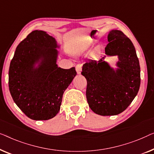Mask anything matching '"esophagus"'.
<instances>
[{
    "label": "esophagus",
    "instance_id": "34e87169",
    "mask_svg": "<svg viewBox=\"0 0 154 154\" xmlns=\"http://www.w3.org/2000/svg\"><path fill=\"white\" fill-rule=\"evenodd\" d=\"M75 68H76V71L77 72V74H80L82 72V64H77L76 67H75Z\"/></svg>",
    "mask_w": 154,
    "mask_h": 154
}]
</instances>
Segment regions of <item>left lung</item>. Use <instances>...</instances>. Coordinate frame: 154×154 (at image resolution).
I'll return each instance as SVG.
<instances>
[{
  "label": "left lung",
  "instance_id": "obj_1",
  "mask_svg": "<svg viewBox=\"0 0 154 154\" xmlns=\"http://www.w3.org/2000/svg\"><path fill=\"white\" fill-rule=\"evenodd\" d=\"M107 38L105 54L118 56L119 68H112L104 60V56L84 63L82 72L87 81L88 105L101 116L116 115L124 111L137 96L140 86V67L133 42L118 30L110 31Z\"/></svg>",
  "mask_w": 154,
  "mask_h": 154
}]
</instances>
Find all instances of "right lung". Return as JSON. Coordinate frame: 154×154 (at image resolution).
<instances>
[{
	"label": "right lung",
	"mask_w": 154,
	"mask_h": 154,
	"mask_svg": "<svg viewBox=\"0 0 154 154\" xmlns=\"http://www.w3.org/2000/svg\"><path fill=\"white\" fill-rule=\"evenodd\" d=\"M57 47L53 37L36 30L19 43L10 62V94L19 109L33 120L54 117L65 90L77 75L75 67L58 68Z\"/></svg>",
	"instance_id": "1"
}]
</instances>
